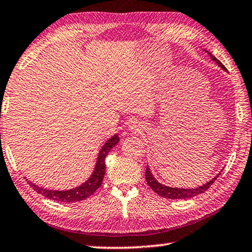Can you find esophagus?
Listing matches in <instances>:
<instances>
[{"label":"esophagus","mask_w":252,"mask_h":252,"mask_svg":"<svg viewBox=\"0 0 252 252\" xmlns=\"http://www.w3.org/2000/svg\"><path fill=\"white\" fill-rule=\"evenodd\" d=\"M128 129H129L130 131H134V133H136V131H137V133H140V131H143V125H142V123H140L139 121H133V122H130V123L128 124Z\"/></svg>","instance_id":"34e87169"}]
</instances>
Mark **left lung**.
I'll list each match as a JSON object with an SVG mask.
<instances>
[{
	"label": "left lung",
	"instance_id": "1",
	"mask_svg": "<svg viewBox=\"0 0 252 252\" xmlns=\"http://www.w3.org/2000/svg\"><path fill=\"white\" fill-rule=\"evenodd\" d=\"M204 51L207 52V54L210 56V59L214 62H216L220 68H222L224 72H227V68L221 64V62L216 59V57L208 51H206V50H204ZM220 174L221 173H219L217 176H215V177L213 179H210L209 182H207L206 184L201 185V186H198L196 188H176V187L166 186V185L159 183L155 177H154V175L152 174L149 166H147L145 176H146V182L148 184V186L151 187L153 190L157 193V195H159L160 197L167 198V199L177 200V199H188V198H192L195 196L200 195V193H202V192H205L207 189H208L211 185L214 184L215 180L219 177Z\"/></svg>",
	"mask_w": 252,
	"mask_h": 252
}]
</instances>
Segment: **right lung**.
<instances>
[{
    "label": "right lung",
    "instance_id": "add662e5",
    "mask_svg": "<svg viewBox=\"0 0 252 252\" xmlns=\"http://www.w3.org/2000/svg\"><path fill=\"white\" fill-rule=\"evenodd\" d=\"M119 143L118 134H115L109 139H107L103 146H101L100 151L97 155L96 164L93 170L92 175L88 177L87 180H85L82 185L79 186L72 188V189H66V190H54V189H47L38 186V185L34 184L29 180V185L32 187L35 191L41 193L42 196L48 198L51 200L61 201V202H75V201H82L85 200L86 198L92 196L97 189L100 187L101 183H103L104 175H105V158L107 156L110 149L116 146Z\"/></svg>",
    "mask_w": 252,
    "mask_h": 252
}]
</instances>
